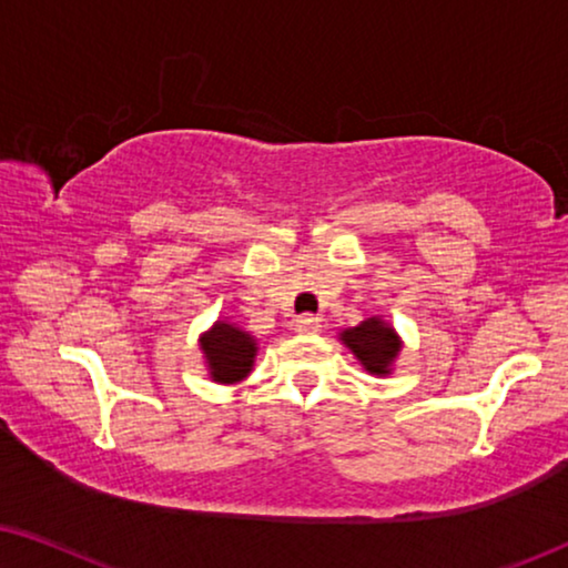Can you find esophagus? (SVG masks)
<instances>
[{"label":"esophagus","instance_id":"obj_1","mask_svg":"<svg viewBox=\"0 0 568 568\" xmlns=\"http://www.w3.org/2000/svg\"><path fill=\"white\" fill-rule=\"evenodd\" d=\"M321 328H323L321 317H315V315H302L294 321V331L297 333H317Z\"/></svg>","mask_w":568,"mask_h":568}]
</instances>
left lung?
I'll return each instance as SVG.
<instances>
[{
	"label": "left lung",
	"instance_id": "1",
	"mask_svg": "<svg viewBox=\"0 0 568 568\" xmlns=\"http://www.w3.org/2000/svg\"><path fill=\"white\" fill-rule=\"evenodd\" d=\"M341 341L352 348L369 375H390L393 362L400 354V338L383 317H367L354 328L341 331Z\"/></svg>",
	"mask_w": 568,
	"mask_h": 568
}]
</instances>
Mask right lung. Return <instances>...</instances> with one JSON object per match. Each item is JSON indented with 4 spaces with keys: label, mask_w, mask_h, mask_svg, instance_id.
Segmentation results:
<instances>
[{
    "label": "right lung",
    "mask_w": 568,
    "mask_h": 568,
    "mask_svg": "<svg viewBox=\"0 0 568 568\" xmlns=\"http://www.w3.org/2000/svg\"><path fill=\"white\" fill-rule=\"evenodd\" d=\"M199 346L204 352L209 375L222 385H235L251 375L255 354H258V344L251 333L227 321H216L199 338Z\"/></svg>",
    "instance_id": "right-lung-1"
}]
</instances>
